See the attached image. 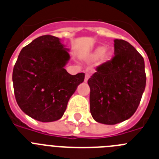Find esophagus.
Returning <instances> with one entry per match:
<instances>
[{"label": "esophagus", "mask_w": 159, "mask_h": 159, "mask_svg": "<svg viewBox=\"0 0 159 159\" xmlns=\"http://www.w3.org/2000/svg\"><path fill=\"white\" fill-rule=\"evenodd\" d=\"M89 78V74H85V82H87L88 79Z\"/></svg>", "instance_id": "34e87169"}]
</instances>
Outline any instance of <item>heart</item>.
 <instances>
[{
    "instance_id": "obj_1",
    "label": "heart",
    "mask_w": 159,
    "mask_h": 159,
    "mask_svg": "<svg viewBox=\"0 0 159 159\" xmlns=\"http://www.w3.org/2000/svg\"><path fill=\"white\" fill-rule=\"evenodd\" d=\"M110 56H111L110 50L105 49L103 46H98L95 49L93 53H91L89 57L92 60H95V59H98V57H100L101 61L104 62V61H106L110 58Z\"/></svg>"
}]
</instances>
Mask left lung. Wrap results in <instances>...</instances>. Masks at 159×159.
I'll use <instances>...</instances> for the list:
<instances>
[{"mask_svg": "<svg viewBox=\"0 0 159 159\" xmlns=\"http://www.w3.org/2000/svg\"><path fill=\"white\" fill-rule=\"evenodd\" d=\"M114 56L88 80L90 113L98 122L114 125L137 110L146 87L143 56L129 42L114 40Z\"/></svg>", "mask_w": 159, "mask_h": 159, "instance_id": "obj_1", "label": "left lung"}]
</instances>
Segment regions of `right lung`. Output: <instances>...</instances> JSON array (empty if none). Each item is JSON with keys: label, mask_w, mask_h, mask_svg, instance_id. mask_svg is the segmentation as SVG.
Listing matches in <instances>:
<instances>
[{"label": "right lung", "mask_w": 159, "mask_h": 159, "mask_svg": "<svg viewBox=\"0 0 159 159\" xmlns=\"http://www.w3.org/2000/svg\"><path fill=\"white\" fill-rule=\"evenodd\" d=\"M68 49L54 36L36 38L20 51L13 71L15 98L20 110L42 122L60 119L70 97L85 78L64 68Z\"/></svg>", "instance_id": "1"}]
</instances>
